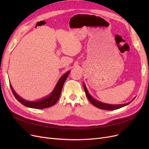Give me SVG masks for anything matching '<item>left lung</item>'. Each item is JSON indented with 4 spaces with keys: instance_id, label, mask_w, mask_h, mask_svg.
Listing matches in <instances>:
<instances>
[{
    "instance_id": "8db88e82",
    "label": "left lung",
    "mask_w": 149,
    "mask_h": 149,
    "mask_svg": "<svg viewBox=\"0 0 149 149\" xmlns=\"http://www.w3.org/2000/svg\"><path fill=\"white\" fill-rule=\"evenodd\" d=\"M83 88H84V91H85V93H86V95L88 100L89 101V102H91L92 104H93L94 106H96V107L97 108H100V109H104V110H108V111H112V110H115V109H119V108H121L123 107L124 106H125L128 105L129 104H130V102H131L133 100H132L130 102H127V103H125V104H106V103H104V102H100L99 101L96 100H95V99H94L91 95H90L89 93H88V89L86 88V87L85 84L83 83Z\"/></svg>"
}]
</instances>
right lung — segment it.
<instances>
[{"mask_svg": "<svg viewBox=\"0 0 149 149\" xmlns=\"http://www.w3.org/2000/svg\"><path fill=\"white\" fill-rule=\"evenodd\" d=\"M70 71H67L63 76H61V77L60 78V79L58 80L55 89H53V91L50 93L49 95L38 101H26L18 95V94L15 92L14 90H13V89L12 88L11 84L10 83V88L12 89V91L13 94V95H14V96L15 97V98L17 99L18 101L21 102L22 104L30 108H34V109H44V108L49 107L55 105L56 103V102L58 101V100H59L63 86V84L68 77V76L70 74Z\"/></svg>", "mask_w": 149, "mask_h": 149, "instance_id": "add662e5", "label": "right lung"}]
</instances>
